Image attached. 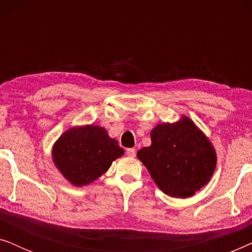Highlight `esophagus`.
I'll use <instances>...</instances> for the list:
<instances>
[{"mask_svg": "<svg viewBox=\"0 0 252 252\" xmlns=\"http://www.w3.org/2000/svg\"><path fill=\"white\" fill-rule=\"evenodd\" d=\"M126 155L128 157H135L136 151H135V149H134V148H129V149L126 150Z\"/></svg>", "mask_w": 252, "mask_h": 252, "instance_id": "esophagus-1", "label": "esophagus"}]
</instances>
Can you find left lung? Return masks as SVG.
I'll list each match as a JSON object with an SVG mask.
<instances>
[{"label":"left lung","mask_w":252,"mask_h":252,"mask_svg":"<svg viewBox=\"0 0 252 252\" xmlns=\"http://www.w3.org/2000/svg\"><path fill=\"white\" fill-rule=\"evenodd\" d=\"M137 158L165 194L186 198L206 185L216 168V151L190 119L160 124L151 130V146Z\"/></svg>","instance_id":"1"}]
</instances>
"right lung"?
Masks as SVG:
<instances>
[{"label": "right lung", "instance_id": "right-lung-1", "mask_svg": "<svg viewBox=\"0 0 252 252\" xmlns=\"http://www.w3.org/2000/svg\"><path fill=\"white\" fill-rule=\"evenodd\" d=\"M124 155L117 140L99 126H85L65 132L53 148V159L61 173L74 186L96 180Z\"/></svg>", "mask_w": 252, "mask_h": 252}]
</instances>
